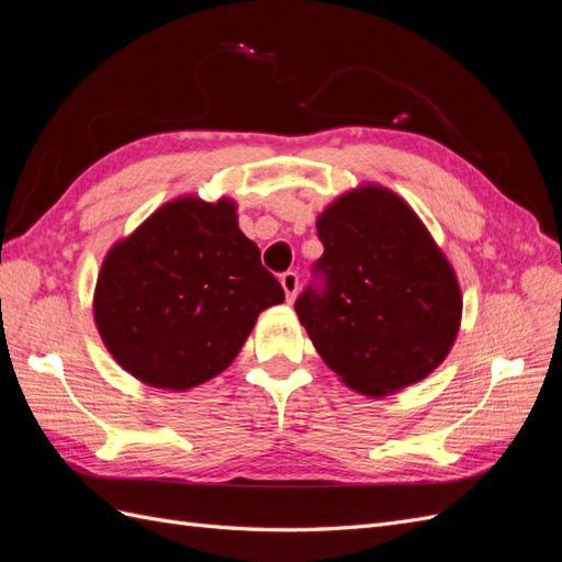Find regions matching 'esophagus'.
<instances>
[{"label": "esophagus", "instance_id": "34e87169", "mask_svg": "<svg viewBox=\"0 0 562 562\" xmlns=\"http://www.w3.org/2000/svg\"><path fill=\"white\" fill-rule=\"evenodd\" d=\"M281 285H283V291H285V297L293 302L295 295H297V291H300V277H297V271H283V274H281Z\"/></svg>", "mask_w": 562, "mask_h": 562}]
</instances>
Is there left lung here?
Returning a JSON list of instances; mask_svg holds the SVG:
<instances>
[{
    "label": "left lung",
    "mask_w": 562,
    "mask_h": 562,
    "mask_svg": "<svg viewBox=\"0 0 562 562\" xmlns=\"http://www.w3.org/2000/svg\"><path fill=\"white\" fill-rule=\"evenodd\" d=\"M316 232L323 255L295 312L321 359L366 396L427 378L454 342L462 293L415 211L366 184L330 203Z\"/></svg>",
    "instance_id": "1"
}]
</instances>
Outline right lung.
<instances>
[{"mask_svg":"<svg viewBox=\"0 0 562 562\" xmlns=\"http://www.w3.org/2000/svg\"><path fill=\"white\" fill-rule=\"evenodd\" d=\"M283 300L260 248L236 223V203L182 196L112 246L93 316L108 351L133 378L184 391L220 375L260 312Z\"/></svg>","mask_w":562,"mask_h":562,"instance_id":"add662e5","label":"right lung"}]
</instances>
